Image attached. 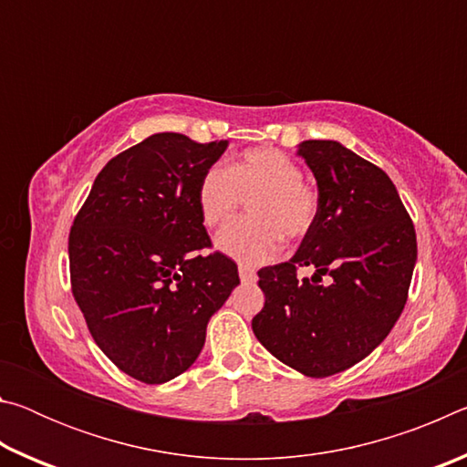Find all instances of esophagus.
I'll return each mask as SVG.
<instances>
[{
    "mask_svg": "<svg viewBox=\"0 0 467 467\" xmlns=\"http://www.w3.org/2000/svg\"><path fill=\"white\" fill-rule=\"evenodd\" d=\"M239 275H241V282H255V278H257L255 270H253V267H249V265H244V264L239 265Z\"/></svg>",
    "mask_w": 467,
    "mask_h": 467,
    "instance_id": "34e87169",
    "label": "esophagus"
}]
</instances>
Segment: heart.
<instances>
[{
	"mask_svg": "<svg viewBox=\"0 0 467 467\" xmlns=\"http://www.w3.org/2000/svg\"><path fill=\"white\" fill-rule=\"evenodd\" d=\"M249 200L251 218L218 234V249L236 262L257 265L272 259L282 239L300 241L317 223L321 197L300 164L272 146L249 148L228 164L212 167L197 185V208L208 228L224 226Z\"/></svg>",
	"mask_w": 467,
	"mask_h": 467,
	"instance_id": "1",
	"label": "heart"
}]
</instances>
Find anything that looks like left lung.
<instances>
[{
	"label": "left lung",
	"mask_w": 467,
	"mask_h": 467,
	"mask_svg": "<svg viewBox=\"0 0 467 467\" xmlns=\"http://www.w3.org/2000/svg\"><path fill=\"white\" fill-rule=\"evenodd\" d=\"M298 154L317 179L319 216L290 262L257 272L265 305L251 327L284 365L321 379L368 357L400 319L416 231L377 164L331 140L303 141ZM300 266L316 274L298 279Z\"/></svg>",
	"instance_id": "left-lung-1"
}]
</instances>
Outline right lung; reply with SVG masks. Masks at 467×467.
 Wrapping results in <instances>:
<instances>
[{"label":"right lung","mask_w":467,"mask_h":467,"mask_svg":"<svg viewBox=\"0 0 467 467\" xmlns=\"http://www.w3.org/2000/svg\"><path fill=\"white\" fill-rule=\"evenodd\" d=\"M228 141L154 133L94 179L69 231V282L94 342L125 375L167 383L193 365L239 280L197 208V185Z\"/></svg>","instance_id":"right-lung-1"}]
</instances>
